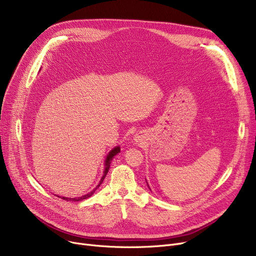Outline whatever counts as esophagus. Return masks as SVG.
<instances>
[{"instance_id":"obj_1","label":"esophagus","mask_w":256,"mask_h":256,"mask_svg":"<svg viewBox=\"0 0 256 256\" xmlns=\"http://www.w3.org/2000/svg\"><path fill=\"white\" fill-rule=\"evenodd\" d=\"M142 140V137L140 136V135H136V137H135V141L136 142H140Z\"/></svg>"}]
</instances>
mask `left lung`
I'll return each mask as SVG.
<instances>
[{"label":"left lung","mask_w":256,"mask_h":256,"mask_svg":"<svg viewBox=\"0 0 256 256\" xmlns=\"http://www.w3.org/2000/svg\"><path fill=\"white\" fill-rule=\"evenodd\" d=\"M148 188H150V186H148Z\"/></svg>","instance_id":"1"}]
</instances>
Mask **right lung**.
Here are the masks:
<instances>
[{"label":"right lung","instance_id":"obj_1","mask_svg":"<svg viewBox=\"0 0 256 256\" xmlns=\"http://www.w3.org/2000/svg\"><path fill=\"white\" fill-rule=\"evenodd\" d=\"M119 152H120V147H119V146H116V147H114V148H113L109 154H108V156H106V160H104V174H102V180H100V184L96 186V189H94L93 191L89 192L88 194H86V195H84V196L76 197V198H67V197H60V196H58V197H60V198H62V199H64V200H66V201H82V200L87 199V198H89L90 196H92V194H93L94 192H96V189H98L100 186L102 182H104V178H106V176L108 171H109V169H110V165H111V162H112L113 158H114L117 154H119Z\"/></svg>","mask_w":256,"mask_h":256}]
</instances>
